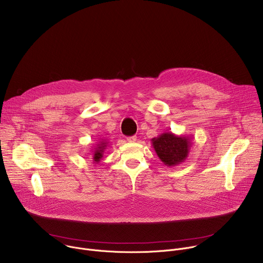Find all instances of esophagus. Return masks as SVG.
I'll list each match as a JSON object with an SVG mask.
<instances>
[{
	"mask_svg": "<svg viewBox=\"0 0 263 263\" xmlns=\"http://www.w3.org/2000/svg\"><path fill=\"white\" fill-rule=\"evenodd\" d=\"M127 140H128L129 142H135V141L137 140V137H136L135 135H133V136H129V137H127Z\"/></svg>",
	"mask_w": 263,
	"mask_h": 263,
	"instance_id": "obj_1",
	"label": "esophagus"
}]
</instances>
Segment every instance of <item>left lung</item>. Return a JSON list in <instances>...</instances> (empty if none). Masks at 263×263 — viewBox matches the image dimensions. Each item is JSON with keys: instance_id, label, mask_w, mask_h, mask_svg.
I'll return each instance as SVG.
<instances>
[{"instance_id": "1", "label": "left lung", "mask_w": 263, "mask_h": 263, "mask_svg": "<svg viewBox=\"0 0 263 263\" xmlns=\"http://www.w3.org/2000/svg\"><path fill=\"white\" fill-rule=\"evenodd\" d=\"M152 145L163 164L175 166L183 163L189 157L193 142L190 136L164 132L158 137L152 138Z\"/></svg>"}]
</instances>
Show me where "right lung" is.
Here are the masks:
<instances>
[{"mask_svg": "<svg viewBox=\"0 0 263 263\" xmlns=\"http://www.w3.org/2000/svg\"><path fill=\"white\" fill-rule=\"evenodd\" d=\"M108 145V142L107 140L105 139H102L99 141V143H97V146L93 148V153H92V159H93V162L98 163L100 162V160L103 158V155H104V152L105 149Z\"/></svg>", "mask_w": 263, "mask_h": 263, "instance_id": "right-lung-1", "label": "right lung"}]
</instances>
